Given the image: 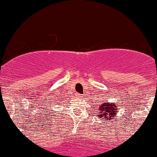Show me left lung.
Segmentation results:
<instances>
[{
  "mask_svg": "<svg viewBox=\"0 0 157 157\" xmlns=\"http://www.w3.org/2000/svg\"><path fill=\"white\" fill-rule=\"evenodd\" d=\"M98 112L96 113L99 115L100 118L103 117L108 121L112 120L115 114H117V105L115 103H108L103 102L97 108Z\"/></svg>",
  "mask_w": 157,
  "mask_h": 157,
  "instance_id": "obj_1",
  "label": "left lung"
}]
</instances>
